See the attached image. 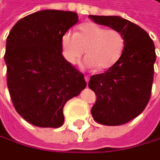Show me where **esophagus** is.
<instances>
[{
  "label": "esophagus",
  "mask_w": 160,
  "mask_h": 160,
  "mask_svg": "<svg viewBox=\"0 0 160 160\" xmlns=\"http://www.w3.org/2000/svg\"><path fill=\"white\" fill-rule=\"evenodd\" d=\"M84 79H85V82H89V76H88V75H85V76H84Z\"/></svg>",
  "instance_id": "esophagus-1"
}]
</instances>
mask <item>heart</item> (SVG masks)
Listing matches in <instances>:
<instances>
[{
    "label": "heart",
    "instance_id": "1",
    "mask_svg": "<svg viewBox=\"0 0 160 160\" xmlns=\"http://www.w3.org/2000/svg\"><path fill=\"white\" fill-rule=\"evenodd\" d=\"M125 39L119 30L106 29L93 22H88L79 27V31L69 30L62 36L63 55L71 64H75L87 51L88 59L83 62L84 68L108 70L120 59Z\"/></svg>",
    "mask_w": 160,
    "mask_h": 160
}]
</instances>
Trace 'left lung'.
<instances>
[{"label":"left lung","instance_id":"obj_1","mask_svg":"<svg viewBox=\"0 0 160 160\" xmlns=\"http://www.w3.org/2000/svg\"><path fill=\"white\" fill-rule=\"evenodd\" d=\"M89 18L124 35L120 59L105 72L91 76L88 82L96 95L91 108L94 121L106 126L123 125L139 116L151 98L155 62L153 41L142 28L120 17L90 14Z\"/></svg>","mask_w":160,"mask_h":160}]
</instances>
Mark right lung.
Wrapping results in <instances>:
<instances>
[{"label": "right lung", "instance_id": "add662e5", "mask_svg": "<svg viewBox=\"0 0 160 160\" xmlns=\"http://www.w3.org/2000/svg\"><path fill=\"white\" fill-rule=\"evenodd\" d=\"M77 12L45 9L19 19L7 38V83L17 112L34 126L59 128L66 102L85 87L83 73L63 57L62 36Z\"/></svg>", "mask_w": 160, "mask_h": 160}]
</instances>
